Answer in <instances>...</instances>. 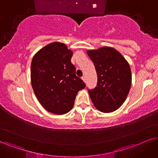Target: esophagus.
<instances>
[{"label": "esophagus", "instance_id": "esophagus-1", "mask_svg": "<svg viewBox=\"0 0 158 158\" xmlns=\"http://www.w3.org/2000/svg\"><path fill=\"white\" fill-rule=\"evenodd\" d=\"M81 78H82V80H83V81H84V82L85 83V82H86V79H85V76H83V77H81Z\"/></svg>", "mask_w": 158, "mask_h": 158}]
</instances>
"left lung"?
Returning a JSON list of instances; mask_svg holds the SVG:
<instances>
[{"label":"left lung","instance_id":"1","mask_svg":"<svg viewBox=\"0 0 158 158\" xmlns=\"http://www.w3.org/2000/svg\"><path fill=\"white\" fill-rule=\"evenodd\" d=\"M97 74V85L89 90L95 108L111 113L123 104L131 87V69L127 60L111 47L86 50Z\"/></svg>","mask_w":158,"mask_h":158}]
</instances>
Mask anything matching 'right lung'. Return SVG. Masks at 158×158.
Listing matches in <instances>:
<instances>
[{
    "mask_svg": "<svg viewBox=\"0 0 158 158\" xmlns=\"http://www.w3.org/2000/svg\"><path fill=\"white\" fill-rule=\"evenodd\" d=\"M73 50L65 44L51 42L34 56L31 81L36 98L48 112L63 115L73 108L77 92L85 85L75 75Z\"/></svg>",
    "mask_w": 158,
    "mask_h": 158,
    "instance_id": "right-lung-1",
    "label": "right lung"
}]
</instances>
